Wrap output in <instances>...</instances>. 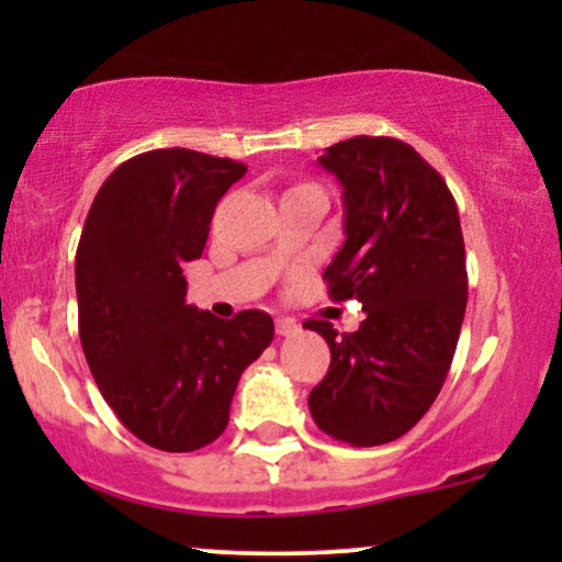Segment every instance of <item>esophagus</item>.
<instances>
[{"label":"esophagus","instance_id":"1","mask_svg":"<svg viewBox=\"0 0 562 562\" xmlns=\"http://www.w3.org/2000/svg\"><path fill=\"white\" fill-rule=\"evenodd\" d=\"M274 327H277V335H280V338H290V335H295L301 330L293 319H277Z\"/></svg>","mask_w":562,"mask_h":562}]
</instances>
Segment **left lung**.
I'll return each mask as SVG.
<instances>
[{"label": "left lung", "instance_id": "8db88e82", "mask_svg": "<svg viewBox=\"0 0 562 562\" xmlns=\"http://www.w3.org/2000/svg\"><path fill=\"white\" fill-rule=\"evenodd\" d=\"M319 166L344 187L346 240L325 269L333 301L357 299V333L308 319L330 370L308 393L327 436L351 447L396 441L430 409L468 306L465 240L447 182L402 139L351 137Z\"/></svg>", "mask_w": 562, "mask_h": 562}]
</instances>
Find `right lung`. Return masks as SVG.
Segmentation results:
<instances>
[{
  "label": "right lung",
  "instance_id": "right-lung-1",
  "mask_svg": "<svg viewBox=\"0 0 562 562\" xmlns=\"http://www.w3.org/2000/svg\"><path fill=\"white\" fill-rule=\"evenodd\" d=\"M248 166L166 147L128 158L94 195L76 250L79 335L97 389L139 441L195 451L224 434L237 380L272 344L248 308L218 319L184 301L187 261Z\"/></svg>",
  "mask_w": 562,
  "mask_h": 562
}]
</instances>
